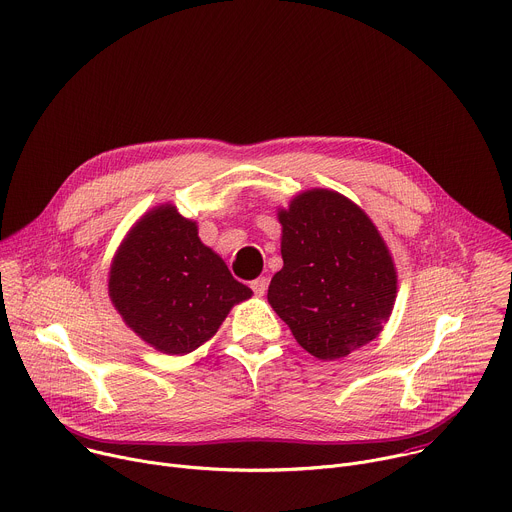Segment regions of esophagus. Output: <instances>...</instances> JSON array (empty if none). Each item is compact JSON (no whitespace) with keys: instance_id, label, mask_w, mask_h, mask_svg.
<instances>
[{"instance_id":"34e87169","label":"esophagus","mask_w":512,"mask_h":512,"mask_svg":"<svg viewBox=\"0 0 512 512\" xmlns=\"http://www.w3.org/2000/svg\"><path fill=\"white\" fill-rule=\"evenodd\" d=\"M250 286H252V290H254L258 296H262V294H266V290H268V278H266V276H260V278L252 280Z\"/></svg>"}]
</instances>
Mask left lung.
I'll list each match as a JSON object with an SVG mask.
<instances>
[{"label":"left lung","mask_w":512,"mask_h":512,"mask_svg":"<svg viewBox=\"0 0 512 512\" xmlns=\"http://www.w3.org/2000/svg\"><path fill=\"white\" fill-rule=\"evenodd\" d=\"M278 222L284 266L268 302L298 345L335 361L373 341L393 311L397 272L367 214L337 191L309 189Z\"/></svg>","instance_id":"left-lung-1"}]
</instances>
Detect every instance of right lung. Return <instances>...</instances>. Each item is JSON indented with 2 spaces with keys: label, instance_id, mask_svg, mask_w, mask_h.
Instances as JSON below:
<instances>
[{
  "label": "right lung",
  "instance_id": "right-lung-1",
  "mask_svg": "<svg viewBox=\"0 0 512 512\" xmlns=\"http://www.w3.org/2000/svg\"><path fill=\"white\" fill-rule=\"evenodd\" d=\"M109 296L125 325L167 355L216 335L234 304L252 296L171 203L147 212L119 246Z\"/></svg>",
  "mask_w": 512,
  "mask_h": 512
}]
</instances>
